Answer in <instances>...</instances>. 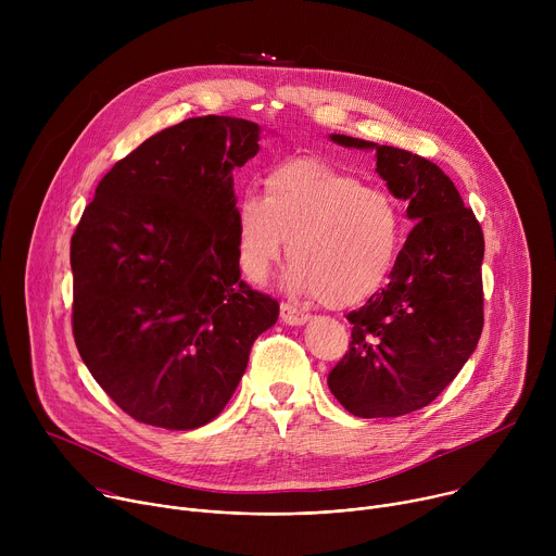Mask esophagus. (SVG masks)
<instances>
[{"label":"esophagus","instance_id":"obj_1","mask_svg":"<svg viewBox=\"0 0 556 556\" xmlns=\"http://www.w3.org/2000/svg\"><path fill=\"white\" fill-rule=\"evenodd\" d=\"M279 312H281V321L286 326H303L309 319L307 312H303V309H299V307H294L290 303H281Z\"/></svg>","mask_w":556,"mask_h":556}]
</instances>
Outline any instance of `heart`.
Listing matches in <instances>:
<instances>
[{
    "instance_id": "b5f03b06",
    "label": "heart",
    "mask_w": 556,
    "mask_h": 556,
    "mask_svg": "<svg viewBox=\"0 0 556 556\" xmlns=\"http://www.w3.org/2000/svg\"><path fill=\"white\" fill-rule=\"evenodd\" d=\"M237 264L266 283L290 240L288 286L345 307L376 294L403 249L395 200L316 157H290L264 176V198L247 193L235 208Z\"/></svg>"
}]
</instances>
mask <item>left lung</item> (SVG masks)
I'll return each mask as SVG.
<instances>
[{"mask_svg":"<svg viewBox=\"0 0 556 556\" xmlns=\"http://www.w3.org/2000/svg\"><path fill=\"white\" fill-rule=\"evenodd\" d=\"M376 151V174L416 222L387 288L348 314L352 341L328 376L358 418H399L433 403L478 348L484 328V232L451 178L427 157L343 134Z\"/></svg>","mask_w":556,"mask_h":556,"instance_id":"1","label":"left lung"}]
</instances>
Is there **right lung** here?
<instances>
[{
  "mask_svg": "<svg viewBox=\"0 0 556 556\" xmlns=\"http://www.w3.org/2000/svg\"><path fill=\"white\" fill-rule=\"evenodd\" d=\"M260 125L198 116L147 138L99 182L70 242L78 354L134 420L198 429L230 401L279 303L240 277L232 169Z\"/></svg>",
  "mask_w": 556,
  "mask_h": 556,
  "instance_id": "right-lung-1",
  "label": "right lung"
}]
</instances>
